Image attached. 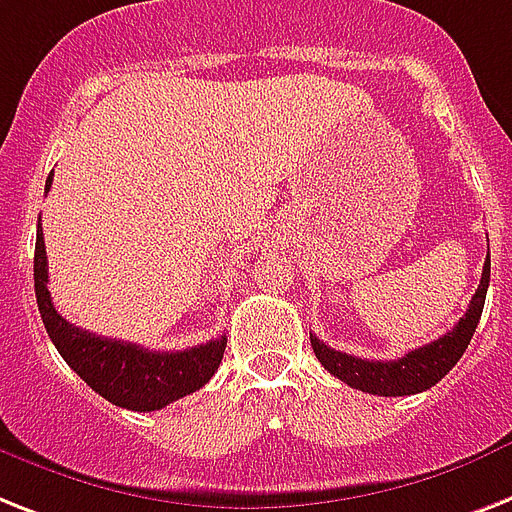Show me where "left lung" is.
Returning <instances> with one entry per match:
<instances>
[{
	"label": "left lung",
	"mask_w": 512,
	"mask_h": 512,
	"mask_svg": "<svg viewBox=\"0 0 512 512\" xmlns=\"http://www.w3.org/2000/svg\"><path fill=\"white\" fill-rule=\"evenodd\" d=\"M489 255L484 260L481 270V281L476 294L471 297V305L465 315L458 321V326L439 336L436 342L423 344L418 350L407 352L405 357L397 360H368V357H355L347 352L331 350L326 342L318 336L310 334L315 357L321 360L331 376L344 381L352 389H360L365 394H378V397H407V394H418L439 384L447 373L455 368L463 352L471 344V336L481 321V310H484L486 286H489Z\"/></svg>",
	"instance_id": "left-lung-1"
}]
</instances>
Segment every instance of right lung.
<instances>
[{
	"label": "right lung",
	"mask_w": 512,
	"mask_h": 512,
	"mask_svg": "<svg viewBox=\"0 0 512 512\" xmlns=\"http://www.w3.org/2000/svg\"><path fill=\"white\" fill-rule=\"evenodd\" d=\"M52 176L54 170L47 178V191L52 186ZM47 281V247H44L39 218L36 252H33V284H36L41 321L62 360L112 405L136 413H152L202 389L218 371L226 350V336L210 339L207 344H197L184 352H149L139 344L105 339L65 321L54 310Z\"/></svg>",
	"instance_id": "right-lung-1"
}]
</instances>
